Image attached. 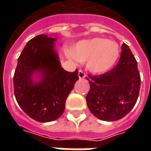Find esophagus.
<instances>
[{"instance_id": "1", "label": "esophagus", "mask_w": 151, "mask_h": 151, "mask_svg": "<svg viewBox=\"0 0 151 151\" xmlns=\"http://www.w3.org/2000/svg\"><path fill=\"white\" fill-rule=\"evenodd\" d=\"M78 77H79V78L80 79H82V78H84L86 77V74H85V73L83 72L82 70H79L78 71Z\"/></svg>"}]
</instances>
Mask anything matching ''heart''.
<instances>
[{"mask_svg":"<svg viewBox=\"0 0 151 151\" xmlns=\"http://www.w3.org/2000/svg\"><path fill=\"white\" fill-rule=\"evenodd\" d=\"M76 60L87 62L90 71L102 73L115 65L120 56L119 46L116 42L104 38H93L82 40L73 47L72 55Z\"/></svg>","mask_w":151,"mask_h":151,"instance_id":"heart-1","label":"heart"}]
</instances>
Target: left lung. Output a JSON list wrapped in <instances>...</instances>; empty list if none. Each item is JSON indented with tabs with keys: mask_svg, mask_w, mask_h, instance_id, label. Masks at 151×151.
<instances>
[{
	"mask_svg": "<svg viewBox=\"0 0 151 151\" xmlns=\"http://www.w3.org/2000/svg\"><path fill=\"white\" fill-rule=\"evenodd\" d=\"M116 65L104 74L89 75L90 91L86 97L90 111L105 121L125 116L139 95L141 77L137 63L129 46L123 43Z\"/></svg>",
	"mask_w": 151,
	"mask_h": 151,
	"instance_id": "left-lung-1",
	"label": "left lung"
}]
</instances>
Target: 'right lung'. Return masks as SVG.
<instances>
[{
	"mask_svg": "<svg viewBox=\"0 0 151 151\" xmlns=\"http://www.w3.org/2000/svg\"><path fill=\"white\" fill-rule=\"evenodd\" d=\"M56 38L40 35L29 40L18 59L14 76V90L20 108L39 122L58 119L65 107L66 99L75 82L78 71L63 69L54 49ZM40 74L39 82L35 74Z\"/></svg>",
	"mask_w": 151,
	"mask_h": 151,
	"instance_id": "obj_1",
	"label": "right lung"
}]
</instances>
